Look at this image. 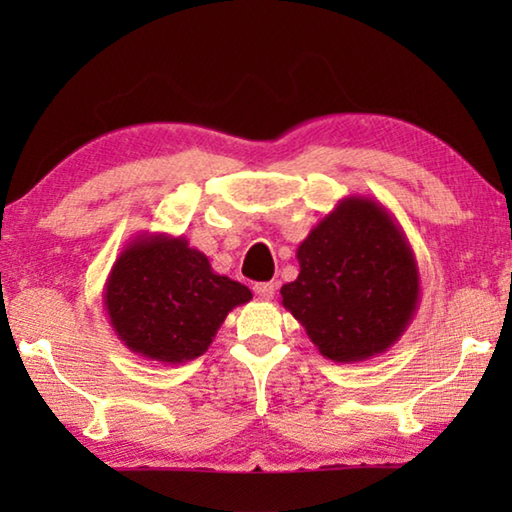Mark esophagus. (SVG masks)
<instances>
[{
  "label": "esophagus",
  "mask_w": 512,
  "mask_h": 512,
  "mask_svg": "<svg viewBox=\"0 0 512 512\" xmlns=\"http://www.w3.org/2000/svg\"><path fill=\"white\" fill-rule=\"evenodd\" d=\"M255 293L262 300H271L275 296V284L273 282H259V284H255Z\"/></svg>",
  "instance_id": "1"
}]
</instances>
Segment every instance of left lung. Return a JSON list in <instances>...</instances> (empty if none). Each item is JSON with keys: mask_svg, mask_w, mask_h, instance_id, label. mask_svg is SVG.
<instances>
[{"mask_svg": "<svg viewBox=\"0 0 512 512\" xmlns=\"http://www.w3.org/2000/svg\"><path fill=\"white\" fill-rule=\"evenodd\" d=\"M300 273L282 305L325 359L357 363L400 341L420 305V271L395 216L368 196H348L296 250Z\"/></svg>", "mask_w": 512, "mask_h": 512, "instance_id": "8db88e82", "label": "left lung"}]
</instances>
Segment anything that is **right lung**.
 Segmentation results:
<instances>
[{"mask_svg":"<svg viewBox=\"0 0 512 512\" xmlns=\"http://www.w3.org/2000/svg\"><path fill=\"white\" fill-rule=\"evenodd\" d=\"M250 298L248 287L214 273L183 235L167 232L128 241L103 289L117 339L137 357L167 366L205 354L225 316Z\"/></svg>","mask_w":512,"mask_h":512,"instance_id":"obj_1","label":"right lung"}]
</instances>
